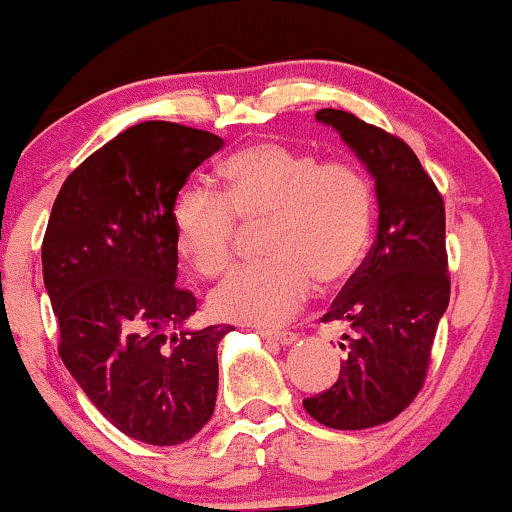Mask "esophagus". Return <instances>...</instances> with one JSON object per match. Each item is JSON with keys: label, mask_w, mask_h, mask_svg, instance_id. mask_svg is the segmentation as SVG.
<instances>
[{"label": "esophagus", "mask_w": 512, "mask_h": 512, "mask_svg": "<svg viewBox=\"0 0 512 512\" xmlns=\"http://www.w3.org/2000/svg\"><path fill=\"white\" fill-rule=\"evenodd\" d=\"M261 337L263 339H270V342H277V344H285V346H289V344H294L296 339H299V334L296 332H292V330H263L261 332Z\"/></svg>", "instance_id": "34e87169"}]
</instances>
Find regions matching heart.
I'll return each mask as SVG.
<instances>
[{
  "instance_id": "b5f03b06",
  "label": "heart",
  "mask_w": 512,
  "mask_h": 512,
  "mask_svg": "<svg viewBox=\"0 0 512 512\" xmlns=\"http://www.w3.org/2000/svg\"><path fill=\"white\" fill-rule=\"evenodd\" d=\"M223 192L187 185L170 213L180 256L204 277L235 258L239 220L266 225L263 263L237 268L208 296L220 320L287 323L311 299L315 282H349L368 254L375 197L365 173L349 161H320L282 142H256L220 168Z\"/></svg>"
}]
</instances>
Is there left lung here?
<instances>
[{"label":"left lung","mask_w":512,"mask_h":512,"mask_svg":"<svg viewBox=\"0 0 512 512\" xmlns=\"http://www.w3.org/2000/svg\"><path fill=\"white\" fill-rule=\"evenodd\" d=\"M315 121L332 125L368 168L380 220L370 254L323 315L353 330L344 334L349 356L304 408L332 430H368L394 420L425 384L451 296L444 199L401 137L349 111L323 109Z\"/></svg>","instance_id":"obj_1"}]
</instances>
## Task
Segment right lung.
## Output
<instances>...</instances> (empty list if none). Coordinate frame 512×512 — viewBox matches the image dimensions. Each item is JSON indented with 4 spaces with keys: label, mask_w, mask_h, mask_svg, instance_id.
Instances as JSON below:
<instances>
[{
    "label": "right lung",
    "mask_w": 512,
    "mask_h": 512,
    "mask_svg": "<svg viewBox=\"0 0 512 512\" xmlns=\"http://www.w3.org/2000/svg\"><path fill=\"white\" fill-rule=\"evenodd\" d=\"M220 147L187 125H132L68 175L44 232L61 361L99 413L144 444L178 446L216 408L218 342L232 327H185L197 299L175 287L170 213Z\"/></svg>",
    "instance_id": "obj_1"
}]
</instances>
